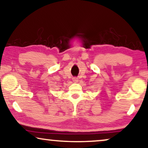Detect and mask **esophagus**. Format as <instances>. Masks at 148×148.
Returning <instances> with one entry per match:
<instances>
[{
  "label": "esophagus",
  "instance_id": "1",
  "mask_svg": "<svg viewBox=\"0 0 148 148\" xmlns=\"http://www.w3.org/2000/svg\"><path fill=\"white\" fill-rule=\"evenodd\" d=\"M73 81L74 82H78V78L77 77H73Z\"/></svg>",
  "mask_w": 148,
  "mask_h": 148
}]
</instances>
